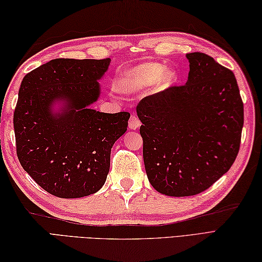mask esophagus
<instances>
[{
  "label": "esophagus",
  "instance_id": "esophagus-1",
  "mask_svg": "<svg viewBox=\"0 0 262 262\" xmlns=\"http://www.w3.org/2000/svg\"><path fill=\"white\" fill-rule=\"evenodd\" d=\"M141 126V120L138 119V117L136 115H132L129 118V128L130 129H137L138 127Z\"/></svg>",
  "mask_w": 262,
  "mask_h": 262
}]
</instances>
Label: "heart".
Here are the masks:
<instances>
[{
    "mask_svg": "<svg viewBox=\"0 0 262 262\" xmlns=\"http://www.w3.org/2000/svg\"><path fill=\"white\" fill-rule=\"evenodd\" d=\"M174 76V71L166 70V66L162 63H143L125 72L121 86L125 91H137L152 85L159 79L162 84H166L173 80Z\"/></svg>",
    "mask_w": 262,
    "mask_h": 262,
    "instance_id": "1",
    "label": "heart"
}]
</instances>
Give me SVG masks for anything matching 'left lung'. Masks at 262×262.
Listing matches in <instances>:
<instances>
[{
	"instance_id": "1",
	"label": "left lung",
	"mask_w": 262,
	"mask_h": 262,
	"mask_svg": "<svg viewBox=\"0 0 262 262\" xmlns=\"http://www.w3.org/2000/svg\"><path fill=\"white\" fill-rule=\"evenodd\" d=\"M186 57V84L145 97L136 108L148 181L173 197L203 192L230 170L244 122L233 72L204 53Z\"/></svg>"
}]
</instances>
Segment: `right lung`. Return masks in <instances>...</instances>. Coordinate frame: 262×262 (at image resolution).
Returning <instances> with one entry per match:
<instances>
[{"label":"right lung","instance_id":"1","mask_svg":"<svg viewBox=\"0 0 262 262\" xmlns=\"http://www.w3.org/2000/svg\"><path fill=\"white\" fill-rule=\"evenodd\" d=\"M110 58H57L26 74L13 114L16 155L43 190L80 198L104 185L115 142L127 130L130 114L90 109L100 94L97 82ZM57 99L63 113L53 114Z\"/></svg>","mask_w":262,"mask_h":262}]
</instances>
